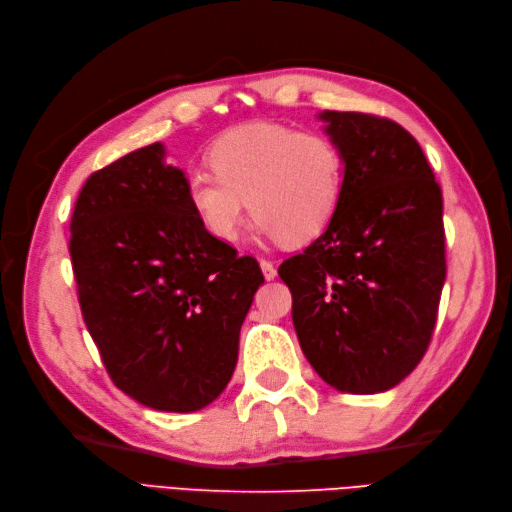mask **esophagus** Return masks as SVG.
Wrapping results in <instances>:
<instances>
[{"label": "esophagus", "mask_w": 512, "mask_h": 512, "mask_svg": "<svg viewBox=\"0 0 512 512\" xmlns=\"http://www.w3.org/2000/svg\"><path fill=\"white\" fill-rule=\"evenodd\" d=\"M260 269H262V275H265V280H275L277 275V269L271 260L267 258H260Z\"/></svg>", "instance_id": "34e87169"}]
</instances>
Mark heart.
I'll return each mask as SVG.
<instances>
[{
    "instance_id": "obj_1",
    "label": "heart",
    "mask_w": 512,
    "mask_h": 512,
    "mask_svg": "<svg viewBox=\"0 0 512 512\" xmlns=\"http://www.w3.org/2000/svg\"><path fill=\"white\" fill-rule=\"evenodd\" d=\"M209 166L211 173L188 175L185 200L198 224L226 243L239 237L247 207L260 235L309 241L329 226L344 196V153L322 132L252 123L222 136Z\"/></svg>"
}]
</instances>
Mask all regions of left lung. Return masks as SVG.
Segmentation results:
<instances>
[{
	"mask_svg": "<svg viewBox=\"0 0 512 512\" xmlns=\"http://www.w3.org/2000/svg\"><path fill=\"white\" fill-rule=\"evenodd\" d=\"M346 160L322 235L280 265L305 359L333 389H393L421 363L446 277L442 190L416 138L367 113L324 111Z\"/></svg>",
	"mask_w": 512,
	"mask_h": 512,
	"instance_id": "1",
	"label": "left lung"
}]
</instances>
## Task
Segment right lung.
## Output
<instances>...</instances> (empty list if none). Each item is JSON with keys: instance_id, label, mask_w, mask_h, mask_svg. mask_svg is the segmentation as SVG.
Listing matches in <instances>:
<instances>
[{"instance_id": "1", "label": "right lung", "mask_w": 512, "mask_h": 512, "mask_svg": "<svg viewBox=\"0 0 512 512\" xmlns=\"http://www.w3.org/2000/svg\"><path fill=\"white\" fill-rule=\"evenodd\" d=\"M185 181L160 143L136 149L85 181L70 222L81 312L108 376L162 412L220 397L265 282L256 258L198 224Z\"/></svg>"}]
</instances>
